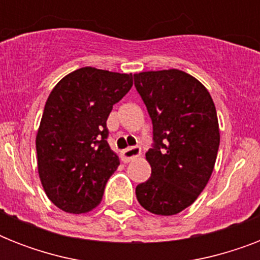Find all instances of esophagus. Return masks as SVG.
Instances as JSON below:
<instances>
[{"label":"esophagus","instance_id":"esophagus-1","mask_svg":"<svg viewBox=\"0 0 260 260\" xmlns=\"http://www.w3.org/2000/svg\"><path fill=\"white\" fill-rule=\"evenodd\" d=\"M142 154V150H140V147H128L125 150L121 151V159L124 163L131 162L132 159L138 158Z\"/></svg>","mask_w":260,"mask_h":260}]
</instances>
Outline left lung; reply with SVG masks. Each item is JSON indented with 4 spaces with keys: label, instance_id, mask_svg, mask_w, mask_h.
I'll use <instances>...</instances> for the list:
<instances>
[{
    "label": "left lung",
    "instance_id": "1",
    "mask_svg": "<svg viewBox=\"0 0 260 260\" xmlns=\"http://www.w3.org/2000/svg\"><path fill=\"white\" fill-rule=\"evenodd\" d=\"M134 79L154 129V147L146 152L151 177L136 186V198L151 213L173 216L197 200L213 173L220 146L216 106L185 71H144Z\"/></svg>",
    "mask_w": 260,
    "mask_h": 260
}]
</instances>
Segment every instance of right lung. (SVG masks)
<instances>
[{
	"mask_svg": "<svg viewBox=\"0 0 260 260\" xmlns=\"http://www.w3.org/2000/svg\"><path fill=\"white\" fill-rule=\"evenodd\" d=\"M132 85V74L82 67L48 95L36 135L38 170L47 197L59 209L78 214L100 205L120 165L106 140V120Z\"/></svg>",
	"mask_w": 260,
	"mask_h": 260,
	"instance_id": "right-lung-1",
	"label": "right lung"
}]
</instances>
